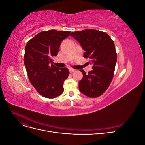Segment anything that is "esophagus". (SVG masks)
Segmentation results:
<instances>
[{
	"label": "esophagus",
	"instance_id": "esophagus-1",
	"mask_svg": "<svg viewBox=\"0 0 145 145\" xmlns=\"http://www.w3.org/2000/svg\"><path fill=\"white\" fill-rule=\"evenodd\" d=\"M69 72H70V73H72L73 72H74V71H76L75 69H72V68H69Z\"/></svg>",
	"mask_w": 145,
	"mask_h": 145
}]
</instances>
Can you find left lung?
<instances>
[{
	"label": "left lung",
	"mask_w": 145,
	"mask_h": 145,
	"mask_svg": "<svg viewBox=\"0 0 145 145\" xmlns=\"http://www.w3.org/2000/svg\"><path fill=\"white\" fill-rule=\"evenodd\" d=\"M71 36L85 51L83 57L90 59L93 65L88 74L80 70L83 78L78 88L87 97H98L106 91L114 74L117 57L114 43L106 33L93 29L72 32Z\"/></svg>",
	"instance_id": "1"
}]
</instances>
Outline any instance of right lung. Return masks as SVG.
I'll use <instances>...</instances> for the list:
<instances>
[{
  "instance_id": "1",
  "label": "right lung",
  "mask_w": 145,
  "mask_h": 145,
  "mask_svg": "<svg viewBox=\"0 0 145 145\" xmlns=\"http://www.w3.org/2000/svg\"><path fill=\"white\" fill-rule=\"evenodd\" d=\"M71 31L51 29L42 31L27 42L24 63L29 80L43 97L53 99L64 91L63 83L69 76L67 68H57L52 63L57 55L61 42Z\"/></svg>"
}]
</instances>
